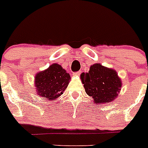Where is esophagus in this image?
<instances>
[{"label":"esophagus","instance_id":"esophagus-1","mask_svg":"<svg viewBox=\"0 0 148 148\" xmlns=\"http://www.w3.org/2000/svg\"><path fill=\"white\" fill-rule=\"evenodd\" d=\"M80 73H81V71H78V72H74V73H73V75H74V76H79V74H80Z\"/></svg>","mask_w":148,"mask_h":148}]
</instances>
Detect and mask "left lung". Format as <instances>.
Returning a JSON list of instances; mask_svg holds the SVG:
<instances>
[{
  "instance_id": "obj_1",
  "label": "left lung",
  "mask_w": 148,
  "mask_h": 148,
  "mask_svg": "<svg viewBox=\"0 0 148 148\" xmlns=\"http://www.w3.org/2000/svg\"><path fill=\"white\" fill-rule=\"evenodd\" d=\"M80 79L88 96L95 104H104L115 101L121 89V79L112 69L95 63L88 73H82Z\"/></svg>"
}]
</instances>
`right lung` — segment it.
<instances>
[{"mask_svg": "<svg viewBox=\"0 0 148 148\" xmlns=\"http://www.w3.org/2000/svg\"><path fill=\"white\" fill-rule=\"evenodd\" d=\"M70 80V74L61 65L53 63L36 74L34 84L36 94L43 99L56 101L63 94Z\"/></svg>", "mask_w": 148, "mask_h": 148, "instance_id": "right-lung-1", "label": "right lung"}]
</instances>
